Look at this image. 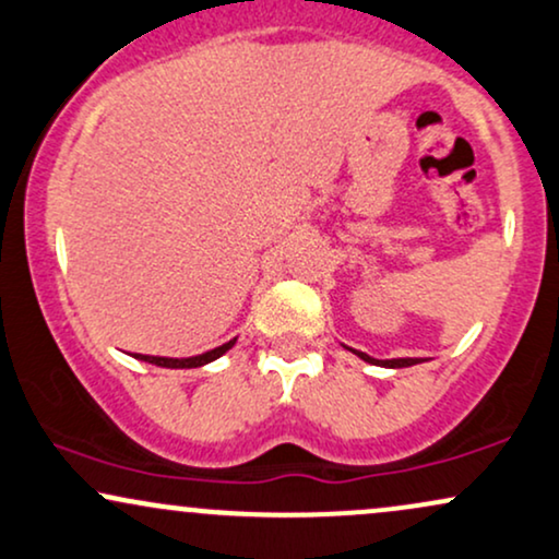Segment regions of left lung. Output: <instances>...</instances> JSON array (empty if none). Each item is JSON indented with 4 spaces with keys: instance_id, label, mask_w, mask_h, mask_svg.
Wrapping results in <instances>:
<instances>
[{
    "instance_id": "obj_1",
    "label": "left lung",
    "mask_w": 559,
    "mask_h": 559,
    "mask_svg": "<svg viewBox=\"0 0 559 559\" xmlns=\"http://www.w3.org/2000/svg\"><path fill=\"white\" fill-rule=\"evenodd\" d=\"M354 354H359L361 359L369 361V365H382V367H412V365H419V359H385V361H378V359H372V356H367V354H361V352H354Z\"/></svg>"
}]
</instances>
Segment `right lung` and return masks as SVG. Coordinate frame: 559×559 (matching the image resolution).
<instances>
[{
	"label": "right lung",
	"instance_id": "add662e5",
	"mask_svg": "<svg viewBox=\"0 0 559 559\" xmlns=\"http://www.w3.org/2000/svg\"><path fill=\"white\" fill-rule=\"evenodd\" d=\"M237 344V338L228 341V344L213 348V352H205L200 356H187V359H169V356H145V354H138V359L147 361V365H156V367H169V369H192V367H203L207 361L218 359V356H224L228 348Z\"/></svg>",
	"mask_w": 559,
	"mask_h": 559
}]
</instances>
